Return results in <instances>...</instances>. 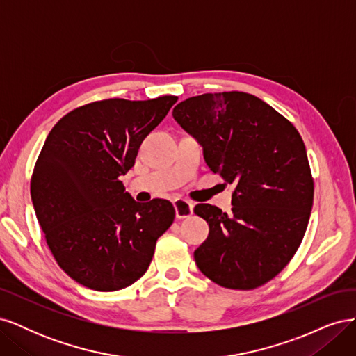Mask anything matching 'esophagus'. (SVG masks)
<instances>
[{"label": "esophagus", "instance_id": "34e87169", "mask_svg": "<svg viewBox=\"0 0 356 356\" xmlns=\"http://www.w3.org/2000/svg\"><path fill=\"white\" fill-rule=\"evenodd\" d=\"M174 208H175L177 218L184 220V218L191 217V213H193V203L191 202H188L186 199H175Z\"/></svg>", "mask_w": 356, "mask_h": 356}]
</instances>
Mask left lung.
I'll return each instance as SVG.
<instances>
[{
  "label": "left lung",
  "instance_id": "obj_1",
  "mask_svg": "<svg viewBox=\"0 0 356 356\" xmlns=\"http://www.w3.org/2000/svg\"><path fill=\"white\" fill-rule=\"evenodd\" d=\"M179 126L203 147L204 161L233 184L230 213L199 203L209 224L195 251L199 270L230 289H255L281 273L303 241L314 178L294 124L245 92L203 93L179 102Z\"/></svg>",
  "mask_w": 356,
  "mask_h": 356
}]
</instances>
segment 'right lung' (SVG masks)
<instances>
[{
  "label": "right lung",
  "mask_w": 356,
  "mask_h": 356,
  "mask_svg": "<svg viewBox=\"0 0 356 356\" xmlns=\"http://www.w3.org/2000/svg\"><path fill=\"white\" fill-rule=\"evenodd\" d=\"M177 96L79 106L53 126L31 177V199L49 250L75 282L117 291L136 282L175 218L165 199L138 203L120 177Z\"/></svg>",
  "instance_id": "right-lung-1"
}]
</instances>
